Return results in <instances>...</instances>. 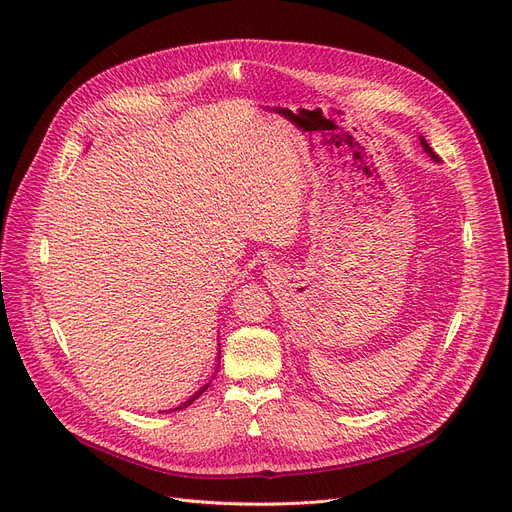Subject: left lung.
Returning a JSON list of instances; mask_svg holds the SVG:
<instances>
[{"instance_id": "8db88e82", "label": "left lung", "mask_w": 512, "mask_h": 512, "mask_svg": "<svg viewBox=\"0 0 512 512\" xmlns=\"http://www.w3.org/2000/svg\"><path fill=\"white\" fill-rule=\"evenodd\" d=\"M419 141H421V147H423V151H425V153H427L429 157H432L434 161H438V155L434 153V149H432V147H429V145H427V141H425L423 137H419Z\"/></svg>"}]
</instances>
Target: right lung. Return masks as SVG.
Instances as JSON below:
<instances>
[{
    "label": "right lung",
    "instance_id": "right-lung-1",
    "mask_svg": "<svg viewBox=\"0 0 512 512\" xmlns=\"http://www.w3.org/2000/svg\"><path fill=\"white\" fill-rule=\"evenodd\" d=\"M218 359H220V357H218ZM207 388H209V384H205V386H203V388H201V390H197V392H195V394H193V396H191V398H188V400H186V402H182V405H180V407H176V409H174V411H180V409H186V407H188V405H193V402H195V400H197V398H199V396H201V394H203V392H205V390H207Z\"/></svg>",
    "mask_w": 512,
    "mask_h": 512
}]
</instances>
